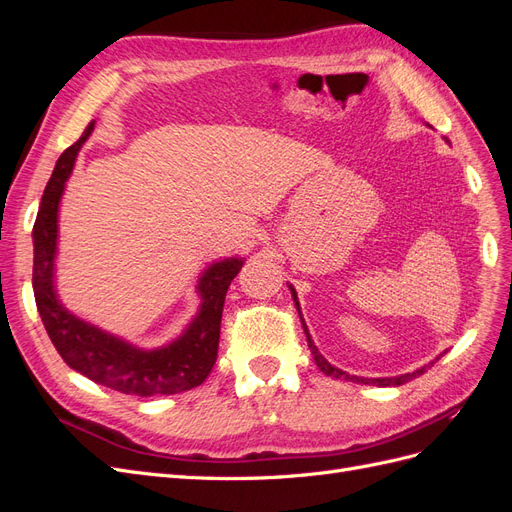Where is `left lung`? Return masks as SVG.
<instances>
[{"mask_svg":"<svg viewBox=\"0 0 512 512\" xmlns=\"http://www.w3.org/2000/svg\"><path fill=\"white\" fill-rule=\"evenodd\" d=\"M290 290H292V288H290ZM292 297L297 299V292H294V290H292ZM297 305H299V303H297ZM303 329H305V335H307V346H309V350H312V354H314V361H316V365H318V367H320V371H324V374H327V376H333V378H344V380H350V382L378 384V386H399V384H406V382H408V380H412V378L423 376L425 371H427V367H421V369H416V371H412V374H406V376H399V378H376V380L350 376V374H346V371L333 367V365H331L327 359H324V356L318 352V348H316V346H314V342H312V337H309V333H307L305 322H303Z\"/></svg>","mask_w":512,"mask_h":512,"instance_id":"left-lung-1","label":"left lung"}]
</instances>
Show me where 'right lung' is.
<instances>
[{"instance_id":"1","label":"right lung","mask_w":512,"mask_h":512,"mask_svg":"<svg viewBox=\"0 0 512 512\" xmlns=\"http://www.w3.org/2000/svg\"><path fill=\"white\" fill-rule=\"evenodd\" d=\"M91 130H94V121H89L79 141L59 156L53 175L46 183L34 224L32 284L42 324L61 359L79 374L108 386V389L138 397L190 391L205 382L215 365V359H218L224 299L230 282L241 271L243 262L239 258L215 262L203 275L198 286L200 297H203L198 318L190 324L183 337L162 350H136L68 314L59 305L53 290L57 207L61 192H64V183L72 173L76 153H79Z\"/></svg>"}]
</instances>
